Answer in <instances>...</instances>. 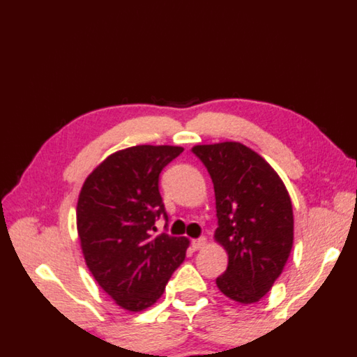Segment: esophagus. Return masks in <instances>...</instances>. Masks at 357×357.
Returning <instances> with one entry per match:
<instances>
[{
	"label": "esophagus",
	"mask_w": 357,
	"mask_h": 357,
	"mask_svg": "<svg viewBox=\"0 0 357 357\" xmlns=\"http://www.w3.org/2000/svg\"><path fill=\"white\" fill-rule=\"evenodd\" d=\"M207 244V240L204 238V236H201V238H198V240H192V248H193V250H199V249H202Z\"/></svg>",
	"instance_id": "34e87169"
}]
</instances>
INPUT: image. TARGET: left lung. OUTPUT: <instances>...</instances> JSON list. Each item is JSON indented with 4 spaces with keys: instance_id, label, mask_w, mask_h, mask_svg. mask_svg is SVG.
Returning a JSON list of instances; mask_svg holds the SVG:
<instances>
[{
    "instance_id": "1",
    "label": "left lung",
    "mask_w": 357,
    "mask_h": 357,
    "mask_svg": "<svg viewBox=\"0 0 357 357\" xmlns=\"http://www.w3.org/2000/svg\"><path fill=\"white\" fill-rule=\"evenodd\" d=\"M192 151L212 178L215 241L229 255L216 286L235 302L255 303L282 274L294 243L289 193L266 160L240 142L195 145Z\"/></svg>"
}]
</instances>
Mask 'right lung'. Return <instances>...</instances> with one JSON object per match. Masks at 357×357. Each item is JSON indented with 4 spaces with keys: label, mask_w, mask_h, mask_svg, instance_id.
I'll return each instance as SVG.
<instances>
[{
    "label": "right lung",
    "mask_w": 357,
    "mask_h": 357,
    "mask_svg": "<svg viewBox=\"0 0 357 357\" xmlns=\"http://www.w3.org/2000/svg\"><path fill=\"white\" fill-rule=\"evenodd\" d=\"M184 151L173 145L119 150L89 173L77 201V232L86 266L100 288L127 311H144L164 294L185 258L188 240L151 235L160 215L159 174Z\"/></svg>",
    "instance_id": "right-lung-1"
}]
</instances>
